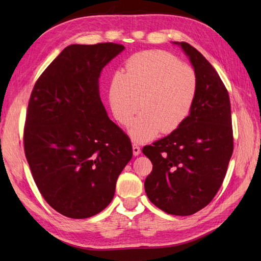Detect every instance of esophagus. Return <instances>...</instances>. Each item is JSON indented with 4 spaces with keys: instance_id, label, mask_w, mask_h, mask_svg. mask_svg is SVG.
I'll return each mask as SVG.
<instances>
[{
    "instance_id": "obj_1",
    "label": "esophagus",
    "mask_w": 261,
    "mask_h": 261,
    "mask_svg": "<svg viewBox=\"0 0 261 261\" xmlns=\"http://www.w3.org/2000/svg\"><path fill=\"white\" fill-rule=\"evenodd\" d=\"M133 153L134 155H138L140 153V147L137 144H133Z\"/></svg>"
}]
</instances>
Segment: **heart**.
<instances>
[{
  "label": "heart",
  "instance_id": "b5f03b06",
  "mask_svg": "<svg viewBox=\"0 0 261 261\" xmlns=\"http://www.w3.org/2000/svg\"><path fill=\"white\" fill-rule=\"evenodd\" d=\"M196 70L174 55L162 50L133 54L126 61L125 74H116L110 86V103L118 123H133L134 140L145 141L160 130L170 134L191 115L198 96Z\"/></svg>",
  "mask_w": 261,
  "mask_h": 261
}]
</instances>
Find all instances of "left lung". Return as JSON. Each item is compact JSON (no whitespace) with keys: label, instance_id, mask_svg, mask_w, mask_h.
I'll return each mask as SVG.
<instances>
[{"label":"left lung","instance_id":"obj_1","mask_svg":"<svg viewBox=\"0 0 261 261\" xmlns=\"http://www.w3.org/2000/svg\"><path fill=\"white\" fill-rule=\"evenodd\" d=\"M198 75L199 89L184 124L143 152L152 163L146 177L149 200L174 216H191L213 199L233 153L228 92L217 70L187 42H179Z\"/></svg>","mask_w":261,"mask_h":261}]
</instances>
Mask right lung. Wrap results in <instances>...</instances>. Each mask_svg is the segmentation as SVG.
Segmentation results:
<instances>
[{"mask_svg":"<svg viewBox=\"0 0 261 261\" xmlns=\"http://www.w3.org/2000/svg\"><path fill=\"white\" fill-rule=\"evenodd\" d=\"M123 50L113 42L69 45L31 91L26 159L44 200L65 217L86 219L107 208L133 156L129 137L110 120L99 94L102 68Z\"/></svg>","mask_w":261,"mask_h":261,"instance_id":"right-lung-1","label":"right lung"}]
</instances>
